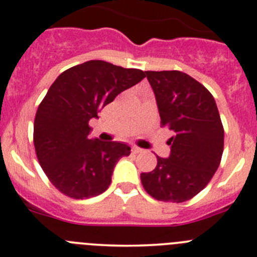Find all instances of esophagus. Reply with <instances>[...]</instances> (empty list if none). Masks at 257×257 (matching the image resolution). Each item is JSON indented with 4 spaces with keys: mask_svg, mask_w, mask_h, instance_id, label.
<instances>
[{
    "mask_svg": "<svg viewBox=\"0 0 257 257\" xmlns=\"http://www.w3.org/2000/svg\"><path fill=\"white\" fill-rule=\"evenodd\" d=\"M132 152L134 154H141V152H144V150L139 146H132Z\"/></svg>",
    "mask_w": 257,
    "mask_h": 257,
    "instance_id": "34e87169",
    "label": "esophagus"
}]
</instances>
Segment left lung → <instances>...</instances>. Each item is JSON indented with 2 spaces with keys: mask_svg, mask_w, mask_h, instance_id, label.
Returning a JSON list of instances; mask_svg holds the SVG:
<instances>
[{
  "mask_svg": "<svg viewBox=\"0 0 257 257\" xmlns=\"http://www.w3.org/2000/svg\"><path fill=\"white\" fill-rule=\"evenodd\" d=\"M154 90L161 126L174 135L169 159L157 156L151 172H142L147 194L164 202L196 196L215 175L223 151V127L214 96L181 71H145Z\"/></svg>",
  "mask_w": 257,
  "mask_h": 257,
  "instance_id": "1",
  "label": "left lung"
}]
</instances>
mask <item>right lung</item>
I'll list each match as a JSON object with an SVG mask.
<instances>
[{
  "label": "right lung",
  "mask_w": 257,
  "mask_h": 257,
  "mask_svg": "<svg viewBox=\"0 0 257 257\" xmlns=\"http://www.w3.org/2000/svg\"><path fill=\"white\" fill-rule=\"evenodd\" d=\"M144 77L137 68L91 60L63 71L51 85L37 108L34 144L43 172L58 191L82 200L108 189L115 165L131 147L90 139L88 122Z\"/></svg>",
  "instance_id": "add662e5"
}]
</instances>
